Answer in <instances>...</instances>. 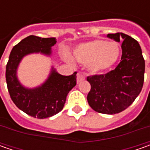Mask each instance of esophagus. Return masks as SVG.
Here are the masks:
<instances>
[{
	"label": "esophagus",
	"mask_w": 150,
	"mask_h": 150,
	"mask_svg": "<svg viewBox=\"0 0 150 150\" xmlns=\"http://www.w3.org/2000/svg\"><path fill=\"white\" fill-rule=\"evenodd\" d=\"M84 79H85V77H84V75L83 73H81V72H78V74H77V82L78 83H81V82H83Z\"/></svg>",
	"instance_id": "esophagus-1"
}]
</instances>
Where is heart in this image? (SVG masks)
<instances>
[{"label": "heart", "mask_w": 150, "mask_h": 150, "mask_svg": "<svg viewBox=\"0 0 150 150\" xmlns=\"http://www.w3.org/2000/svg\"><path fill=\"white\" fill-rule=\"evenodd\" d=\"M120 48L114 42L97 39L80 44L74 50V57L79 63L88 66L93 72L105 71L118 61ZM68 61H71L68 58Z\"/></svg>", "instance_id": "heart-1"}]
</instances>
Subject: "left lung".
<instances>
[{
    "mask_svg": "<svg viewBox=\"0 0 150 150\" xmlns=\"http://www.w3.org/2000/svg\"><path fill=\"white\" fill-rule=\"evenodd\" d=\"M107 37L122 42L121 61L114 70L106 74L87 78L91 84L87 99L96 112L115 114L130 106L141 92L145 63L139 42L129 36L118 32Z\"/></svg>",
    "mask_w": 150,
    "mask_h": 150,
    "instance_id": "8db88e82",
    "label": "left lung"
}]
</instances>
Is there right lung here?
<instances>
[{
	"label": "right lung",
	"mask_w": 150,
	"mask_h": 150,
	"mask_svg": "<svg viewBox=\"0 0 150 150\" xmlns=\"http://www.w3.org/2000/svg\"><path fill=\"white\" fill-rule=\"evenodd\" d=\"M56 43L55 38L29 36L12 48L6 64V79L11 100L19 109L34 118H49L62 111L67 93L77 84V72L63 76L53 67L47 79L38 87L28 88L18 80L17 68L25 56L32 53L51 56L52 47Z\"/></svg>",
	"instance_id": "1"
}]
</instances>
